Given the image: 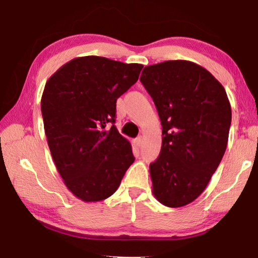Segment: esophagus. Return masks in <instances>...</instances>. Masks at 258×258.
<instances>
[{"label":"esophagus","mask_w":258,"mask_h":258,"mask_svg":"<svg viewBox=\"0 0 258 258\" xmlns=\"http://www.w3.org/2000/svg\"><path fill=\"white\" fill-rule=\"evenodd\" d=\"M142 142H143V140H142V137H139V138H137V139H135V141H134V143H135V146H137V147H141V145H142Z\"/></svg>","instance_id":"esophagus-1"}]
</instances>
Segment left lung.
I'll use <instances>...</instances> for the list:
<instances>
[{
  "instance_id": "obj_1",
  "label": "left lung",
  "mask_w": 258,
  "mask_h": 258,
  "mask_svg": "<svg viewBox=\"0 0 258 258\" xmlns=\"http://www.w3.org/2000/svg\"><path fill=\"white\" fill-rule=\"evenodd\" d=\"M140 81L163 126V143L150 164L152 194L164 206L182 207L206 189L226 149L231 106L223 85L186 60L147 66Z\"/></svg>"
}]
</instances>
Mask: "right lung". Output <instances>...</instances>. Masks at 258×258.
Segmentation results:
<instances>
[{
  "label": "right lung",
  "instance_id": "obj_1",
  "mask_svg": "<svg viewBox=\"0 0 258 258\" xmlns=\"http://www.w3.org/2000/svg\"><path fill=\"white\" fill-rule=\"evenodd\" d=\"M142 68L80 56L46 82L41 110L47 145L63 183L83 202L110 197L133 164L131 143L113 123L117 99L137 83Z\"/></svg>",
  "mask_w": 258,
  "mask_h": 258
}]
</instances>
